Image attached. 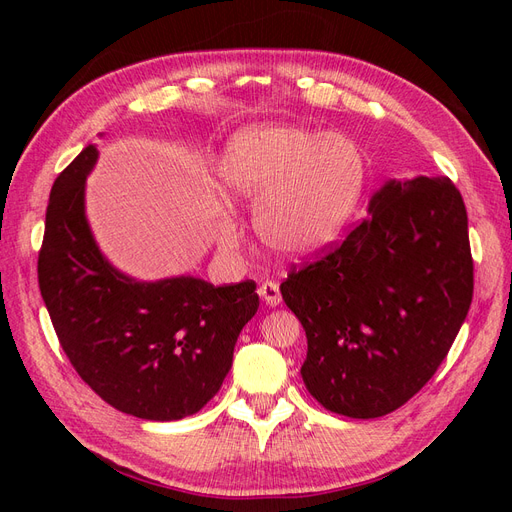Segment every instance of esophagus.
<instances>
[{"label": "esophagus", "instance_id": "34e87169", "mask_svg": "<svg viewBox=\"0 0 512 512\" xmlns=\"http://www.w3.org/2000/svg\"><path fill=\"white\" fill-rule=\"evenodd\" d=\"M258 294L269 307H277L282 303V292H280V286H277L275 282H262L258 288Z\"/></svg>", "mask_w": 512, "mask_h": 512}]
</instances>
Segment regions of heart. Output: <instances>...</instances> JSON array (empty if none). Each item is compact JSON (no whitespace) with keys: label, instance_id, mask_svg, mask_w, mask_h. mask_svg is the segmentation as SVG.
<instances>
[{"label":"heart","instance_id":"1","mask_svg":"<svg viewBox=\"0 0 512 512\" xmlns=\"http://www.w3.org/2000/svg\"><path fill=\"white\" fill-rule=\"evenodd\" d=\"M369 177L348 134L256 123L228 138L218 183L228 200H256L252 224L271 252L303 260L327 250L359 209Z\"/></svg>","mask_w":512,"mask_h":512}]
</instances>
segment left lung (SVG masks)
Wrapping results in <instances>:
<instances>
[{"label": "left lung", "mask_w": 512, "mask_h": 512, "mask_svg": "<svg viewBox=\"0 0 512 512\" xmlns=\"http://www.w3.org/2000/svg\"><path fill=\"white\" fill-rule=\"evenodd\" d=\"M367 213L342 245L282 284L307 335V391L350 418L384 416L423 389L474 290L468 213L451 179H389Z\"/></svg>", "instance_id": "8db88e82"}]
</instances>
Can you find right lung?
<instances>
[{
	"instance_id": "add662e5",
	"label": "right lung",
	"mask_w": 512,
	"mask_h": 512,
	"mask_svg": "<svg viewBox=\"0 0 512 512\" xmlns=\"http://www.w3.org/2000/svg\"><path fill=\"white\" fill-rule=\"evenodd\" d=\"M98 147L61 173L46 207L38 284L59 344L106 404L145 421H179L220 391L256 284L194 275L143 282L119 271L91 232L85 185Z\"/></svg>"
}]
</instances>
